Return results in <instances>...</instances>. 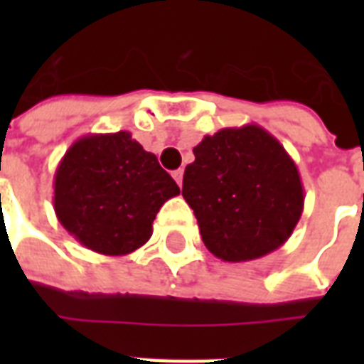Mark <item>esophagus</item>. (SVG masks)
I'll return each mask as SVG.
<instances>
[{
  "label": "esophagus",
  "mask_w": 364,
  "mask_h": 364,
  "mask_svg": "<svg viewBox=\"0 0 364 364\" xmlns=\"http://www.w3.org/2000/svg\"><path fill=\"white\" fill-rule=\"evenodd\" d=\"M171 176H173V179H176V181H177V185L181 187V185H183V170H181V168H179V170L173 171Z\"/></svg>",
  "instance_id": "34e87169"
}]
</instances>
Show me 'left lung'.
Segmentation results:
<instances>
[{"label": "left lung", "mask_w": 364, "mask_h": 364, "mask_svg": "<svg viewBox=\"0 0 364 364\" xmlns=\"http://www.w3.org/2000/svg\"><path fill=\"white\" fill-rule=\"evenodd\" d=\"M193 153L183 198L217 259H260L291 238L304 210V187L294 160L270 132L259 124L223 128L204 136Z\"/></svg>", "instance_id": "left-lung-1"}]
</instances>
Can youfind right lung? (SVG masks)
Wrapping results in <instances>:
<instances>
[{
	"label": "right lung",
	"mask_w": 364,
	"mask_h": 364,
	"mask_svg": "<svg viewBox=\"0 0 364 364\" xmlns=\"http://www.w3.org/2000/svg\"><path fill=\"white\" fill-rule=\"evenodd\" d=\"M177 183L130 132L79 137L54 173V213L85 247L121 257L149 242Z\"/></svg>",
	"instance_id": "1"
}]
</instances>
